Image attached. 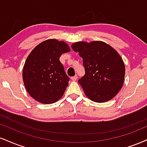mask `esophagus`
Masks as SVG:
<instances>
[{"mask_svg": "<svg viewBox=\"0 0 147 147\" xmlns=\"http://www.w3.org/2000/svg\"><path fill=\"white\" fill-rule=\"evenodd\" d=\"M71 79L72 81H76L77 79V76L75 75V76H74V77H72Z\"/></svg>", "mask_w": 147, "mask_h": 147, "instance_id": "34e87169", "label": "esophagus"}]
</instances>
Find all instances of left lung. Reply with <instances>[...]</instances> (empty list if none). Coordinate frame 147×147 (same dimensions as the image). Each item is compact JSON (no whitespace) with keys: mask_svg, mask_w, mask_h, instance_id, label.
I'll return each mask as SVG.
<instances>
[{"mask_svg":"<svg viewBox=\"0 0 147 147\" xmlns=\"http://www.w3.org/2000/svg\"><path fill=\"white\" fill-rule=\"evenodd\" d=\"M72 49L83 58L85 75L78 81L85 94L96 102L114 98L123 87L125 74L124 62L116 51L100 41L76 42Z\"/></svg>","mask_w":147,"mask_h":147,"instance_id":"obj_1","label":"left lung"}]
</instances>
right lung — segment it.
<instances>
[{
  "label": "right lung",
  "mask_w": 147,
  "mask_h": 147,
  "mask_svg": "<svg viewBox=\"0 0 147 147\" xmlns=\"http://www.w3.org/2000/svg\"><path fill=\"white\" fill-rule=\"evenodd\" d=\"M69 51L64 42L51 39L38 45L26 58L23 81L28 93L37 101L51 104L63 96L70 78L59 57Z\"/></svg>",
  "instance_id": "add662e5"
}]
</instances>
